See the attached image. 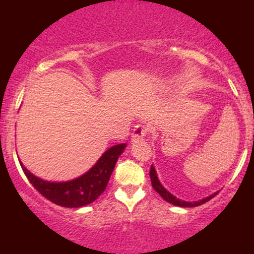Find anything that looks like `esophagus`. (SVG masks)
Returning <instances> with one entry per match:
<instances>
[{
    "mask_svg": "<svg viewBox=\"0 0 254 254\" xmlns=\"http://www.w3.org/2000/svg\"><path fill=\"white\" fill-rule=\"evenodd\" d=\"M146 134H147V127H142V125H136L134 127V131H132L131 140L132 141H137V140L142 139Z\"/></svg>",
    "mask_w": 254,
    "mask_h": 254,
    "instance_id": "1",
    "label": "esophagus"
}]
</instances>
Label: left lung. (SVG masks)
Listing matches in <instances>:
<instances>
[{
    "mask_svg": "<svg viewBox=\"0 0 254 254\" xmlns=\"http://www.w3.org/2000/svg\"><path fill=\"white\" fill-rule=\"evenodd\" d=\"M150 178H151V183H152V187L153 189H155L156 191H157L158 194H160L161 196H162L163 199H165L166 201H168L170 204H173V205L176 206H181V207H194V206H199L201 205V204L206 203V201H209L210 199L214 198L215 195L217 194L214 193L211 194V195L206 196V198L201 199V200H196V201H186V200H182V199H178L177 196L173 195V194H171L170 191L167 190V189L165 188V187L161 184L160 179H158L157 177V173H156V170L153 166H151V170H150Z\"/></svg>",
    "mask_w": 254,
    "mask_h": 254,
    "instance_id": "8db88e82",
    "label": "left lung"
}]
</instances>
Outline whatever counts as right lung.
Returning a JSON list of instances; mask_svg holds the SVG:
<instances>
[{
	"mask_svg": "<svg viewBox=\"0 0 254 254\" xmlns=\"http://www.w3.org/2000/svg\"><path fill=\"white\" fill-rule=\"evenodd\" d=\"M127 143L112 146L99 157L91 170L84 175L66 182L44 181L33 175L20 162L23 172L29 179L32 186L43 196L56 205L64 207H81L93 203L107 188L119 156L124 152Z\"/></svg>",
	"mask_w": 254,
	"mask_h": 254,
	"instance_id": "right-lung-1",
	"label": "right lung"
}]
</instances>
